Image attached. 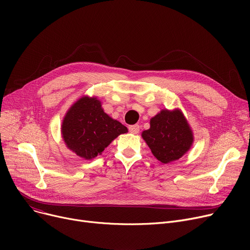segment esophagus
<instances>
[{"label": "esophagus", "instance_id": "34e87169", "mask_svg": "<svg viewBox=\"0 0 250 250\" xmlns=\"http://www.w3.org/2000/svg\"><path fill=\"white\" fill-rule=\"evenodd\" d=\"M128 132L132 133V134H138L140 132V125H129L128 126Z\"/></svg>", "mask_w": 250, "mask_h": 250}]
</instances>
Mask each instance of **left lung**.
<instances>
[{
  "label": "left lung",
  "mask_w": 250,
  "mask_h": 250,
  "mask_svg": "<svg viewBox=\"0 0 250 250\" xmlns=\"http://www.w3.org/2000/svg\"><path fill=\"white\" fill-rule=\"evenodd\" d=\"M150 128L144 130L153 155L162 163L175 161L188 151L193 138L185 116L179 110H162L150 122Z\"/></svg>",
  "instance_id": "8db88e82"
}]
</instances>
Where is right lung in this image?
Returning a JSON list of instances; mask_svg holds the SVG:
<instances>
[{
  "label": "right lung",
  "mask_w": 250,
  "mask_h": 250,
  "mask_svg": "<svg viewBox=\"0 0 250 250\" xmlns=\"http://www.w3.org/2000/svg\"><path fill=\"white\" fill-rule=\"evenodd\" d=\"M126 132V126L103 111L99 100L89 97L73 105L62 125L65 145L87 160L95 158L117 136Z\"/></svg>",
  "instance_id": "obj_1"
}]
</instances>
